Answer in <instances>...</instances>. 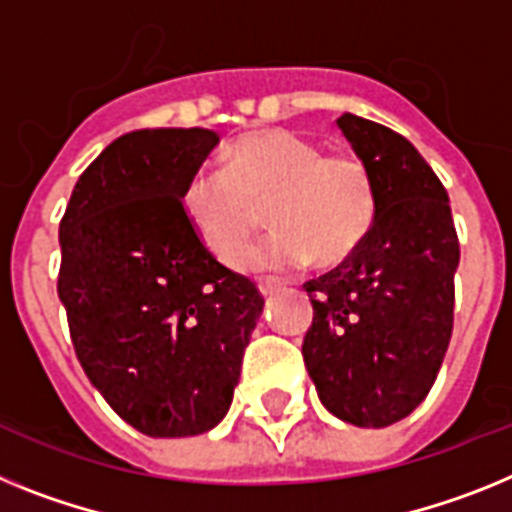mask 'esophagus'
Segmentation results:
<instances>
[{
  "mask_svg": "<svg viewBox=\"0 0 512 512\" xmlns=\"http://www.w3.org/2000/svg\"><path fill=\"white\" fill-rule=\"evenodd\" d=\"M283 283L278 278H262L260 281V293L262 296H273L275 291H281Z\"/></svg>",
  "mask_w": 512,
  "mask_h": 512,
  "instance_id": "esophagus-1",
  "label": "esophagus"
}]
</instances>
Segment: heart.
I'll list each match as a JSON object with an SVG mask.
<instances>
[{
  "label": "heart",
  "mask_w": 512,
  "mask_h": 512,
  "mask_svg": "<svg viewBox=\"0 0 512 512\" xmlns=\"http://www.w3.org/2000/svg\"><path fill=\"white\" fill-rule=\"evenodd\" d=\"M274 234L245 258L264 220ZM190 226L224 265L283 270L314 257L340 265L361 250L376 219V185L368 164L350 151H324L288 128L244 133L224 167L195 170L182 190Z\"/></svg>",
  "instance_id": "1"
}]
</instances>
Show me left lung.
<instances>
[{
  "instance_id": "8db88e82",
  "label": "left lung",
  "mask_w": 512,
  "mask_h": 512,
  "mask_svg": "<svg viewBox=\"0 0 512 512\" xmlns=\"http://www.w3.org/2000/svg\"><path fill=\"white\" fill-rule=\"evenodd\" d=\"M373 175L363 247L304 283L314 319L306 371L322 404L358 428H386L428 397L453 332L459 237L443 182L410 141L353 113L337 118Z\"/></svg>"
}]
</instances>
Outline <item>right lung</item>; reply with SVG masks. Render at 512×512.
Segmentation results:
<instances>
[{
    "mask_svg": "<svg viewBox=\"0 0 512 512\" xmlns=\"http://www.w3.org/2000/svg\"><path fill=\"white\" fill-rule=\"evenodd\" d=\"M216 144L208 128L123 133L79 175L59 226V299L79 363L151 438L224 420L265 304L206 250L182 208Z\"/></svg>",
    "mask_w": 512,
    "mask_h": 512,
    "instance_id": "1",
    "label": "right lung"
}]
</instances>
